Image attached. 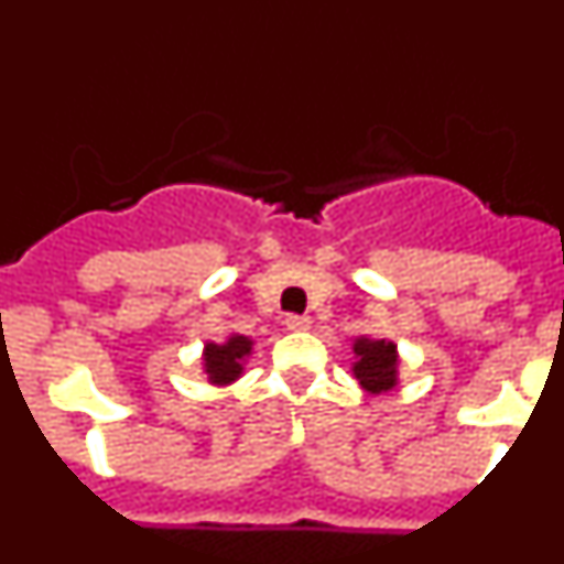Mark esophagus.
Returning <instances> with one entry per match:
<instances>
[{
    "label": "esophagus",
    "instance_id": "1",
    "mask_svg": "<svg viewBox=\"0 0 564 564\" xmlns=\"http://www.w3.org/2000/svg\"><path fill=\"white\" fill-rule=\"evenodd\" d=\"M285 327L288 330H307L311 327V316H296V313H291V316H285Z\"/></svg>",
    "mask_w": 564,
    "mask_h": 564
}]
</instances>
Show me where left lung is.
<instances>
[{"instance_id": "obj_1", "label": "left lung", "mask_w": 564, "mask_h": 564, "mask_svg": "<svg viewBox=\"0 0 564 564\" xmlns=\"http://www.w3.org/2000/svg\"><path fill=\"white\" fill-rule=\"evenodd\" d=\"M352 376L372 395L390 392L398 383V347L387 338H356Z\"/></svg>"}]
</instances>
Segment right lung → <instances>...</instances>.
<instances>
[{"label":"right lung","instance_id":"right-lung-1","mask_svg":"<svg viewBox=\"0 0 564 564\" xmlns=\"http://www.w3.org/2000/svg\"><path fill=\"white\" fill-rule=\"evenodd\" d=\"M253 341L248 336H228L226 344L208 341L206 350H203V370H206L208 381L217 383V387H226V383L237 381L242 376V361L251 356Z\"/></svg>","mask_w":564,"mask_h":564}]
</instances>
